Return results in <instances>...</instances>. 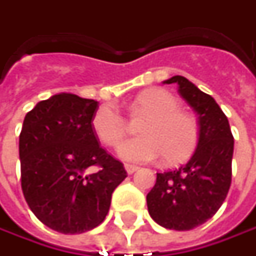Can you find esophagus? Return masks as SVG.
Here are the masks:
<instances>
[{"mask_svg":"<svg viewBox=\"0 0 256 256\" xmlns=\"http://www.w3.org/2000/svg\"><path fill=\"white\" fill-rule=\"evenodd\" d=\"M124 168H126L128 174H133V172L138 170V167H137V166H133V164H126V166H124Z\"/></svg>","mask_w":256,"mask_h":256,"instance_id":"esophagus-1","label":"esophagus"}]
</instances>
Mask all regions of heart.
I'll return each instance as SVG.
<instances>
[{"mask_svg":"<svg viewBox=\"0 0 256 256\" xmlns=\"http://www.w3.org/2000/svg\"><path fill=\"white\" fill-rule=\"evenodd\" d=\"M133 109L147 114L140 124L143 136L128 138L119 147V156L132 163H146L163 156L166 163H178L188 157L198 142L196 119L181 110L180 100L164 89L142 92ZM92 128L102 143L116 147L126 134V119L113 104H102L92 116Z\"/></svg>","mask_w":256,"mask_h":256,"instance_id":"1","label":"heart"}]
</instances>
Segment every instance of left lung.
Listing matches in <instances>:
<instances>
[{
    "instance_id": "left-lung-1",
    "label": "left lung",
    "mask_w": 256,
    "mask_h": 256,
    "mask_svg": "<svg viewBox=\"0 0 256 256\" xmlns=\"http://www.w3.org/2000/svg\"><path fill=\"white\" fill-rule=\"evenodd\" d=\"M177 84L182 99L198 114V144L190 162L176 170L157 172L147 194L148 214L158 225L190 231L207 222L226 198L232 176L234 137L228 119L216 102L184 76Z\"/></svg>"
}]
</instances>
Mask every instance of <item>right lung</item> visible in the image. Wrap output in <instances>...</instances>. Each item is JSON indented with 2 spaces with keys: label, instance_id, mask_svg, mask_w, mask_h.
I'll return each mask as SVG.
<instances>
[{
  "label": "right lung",
  "instance_id": "right-lung-1",
  "mask_svg": "<svg viewBox=\"0 0 256 256\" xmlns=\"http://www.w3.org/2000/svg\"><path fill=\"white\" fill-rule=\"evenodd\" d=\"M99 102L72 93L40 102L20 134L21 187L42 224L82 234L103 222L112 192L128 177L123 164L99 146L92 116ZM92 166L98 168L88 173Z\"/></svg>",
  "mask_w": 256,
  "mask_h": 256
}]
</instances>
